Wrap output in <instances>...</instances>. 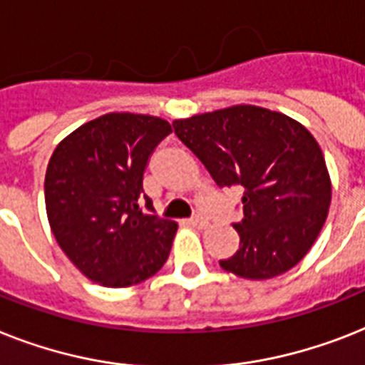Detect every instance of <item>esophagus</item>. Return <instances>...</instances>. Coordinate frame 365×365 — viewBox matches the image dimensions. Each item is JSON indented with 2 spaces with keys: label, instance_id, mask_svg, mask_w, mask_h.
<instances>
[{
  "label": "esophagus",
  "instance_id": "34e87169",
  "mask_svg": "<svg viewBox=\"0 0 365 365\" xmlns=\"http://www.w3.org/2000/svg\"><path fill=\"white\" fill-rule=\"evenodd\" d=\"M189 225H191L192 229H206V219H202V217H195V219H189L187 221Z\"/></svg>",
  "mask_w": 365,
  "mask_h": 365
}]
</instances>
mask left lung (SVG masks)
Returning a JSON list of instances; mask_svg holds the SVG:
<instances>
[{
    "label": "left lung",
    "instance_id": "1",
    "mask_svg": "<svg viewBox=\"0 0 365 365\" xmlns=\"http://www.w3.org/2000/svg\"><path fill=\"white\" fill-rule=\"evenodd\" d=\"M178 138L219 187L244 189L240 250L221 268L262 281L296 266L322 230L331 200L327 161L315 136L281 112L255 105L174 120Z\"/></svg>",
    "mask_w": 365,
    "mask_h": 365
}]
</instances>
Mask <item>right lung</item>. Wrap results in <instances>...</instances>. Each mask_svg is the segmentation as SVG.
<instances>
[{
	"label": "right lung",
	"instance_id": "right-lung-1",
	"mask_svg": "<svg viewBox=\"0 0 365 365\" xmlns=\"http://www.w3.org/2000/svg\"><path fill=\"white\" fill-rule=\"evenodd\" d=\"M173 133L167 120L110 112L56 146L44 176L46 215L56 242L88 279L121 289L167 262L178 225L142 212V178L155 146Z\"/></svg>",
	"mask_w": 365,
	"mask_h": 365
}]
</instances>
